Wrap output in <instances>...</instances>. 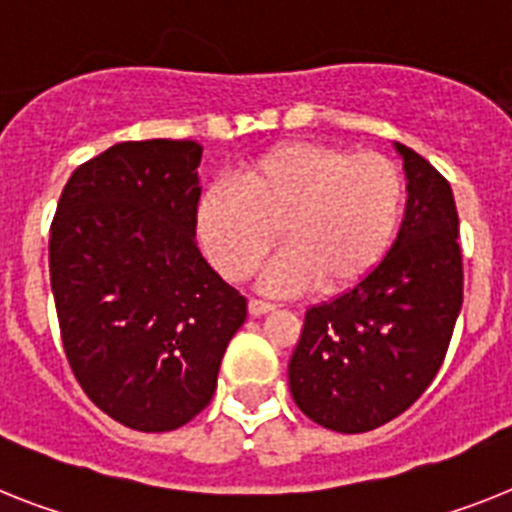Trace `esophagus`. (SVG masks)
<instances>
[{"instance_id": "34e87169", "label": "esophagus", "mask_w": 512, "mask_h": 512, "mask_svg": "<svg viewBox=\"0 0 512 512\" xmlns=\"http://www.w3.org/2000/svg\"><path fill=\"white\" fill-rule=\"evenodd\" d=\"M247 307H249V315L260 317V315H268V312H273V309H276V304L263 302V299H249Z\"/></svg>"}]
</instances>
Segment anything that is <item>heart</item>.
<instances>
[{"label":"heart","mask_w":512,"mask_h":512,"mask_svg":"<svg viewBox=\"0 0 512 512\" xmlns=\"http://www.w3.org/2000/svg\"><path fill=\"white\" fill-rule=\"evenodd\" d=\"M406 182L382 153L294 140L242 166L236 182L208 187L197 234L210 263L231 281L260 268L273 244L263 286L276 294L354 289L388 257L401 229Z\"/></svg>","instance_id":"1"}]
</instances>
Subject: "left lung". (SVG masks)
Returning <instances> with one entry per match:
<instances>
[{
	"instance_id": "8db88e82",
	"label": "left lung",
	"mask_w": 512,
	"mask_h": 512,
	"mask_svg": "<svg viewBox=\"0 0 512 512\" xmlns=\"http://www.w3.org/2000/svg\"><path fill=\"white\" fill-rule=\"evenodd\" d=\"M395 148L409 179L398 239L372 276L307 309L289 362L296 406L343 435L390 422L429 388L463 304L453 190L416 150Z\"/></svg>"
}]
</instances>
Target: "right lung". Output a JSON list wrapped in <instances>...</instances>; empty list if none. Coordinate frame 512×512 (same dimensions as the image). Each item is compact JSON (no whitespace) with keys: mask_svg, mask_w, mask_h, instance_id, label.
I'll use <instances>...</instances> for the list:
<instances>
[{"mask_svg":"<svg viewBox=\"0 0 512 512\" xmlns=\"http://www.w3.org/2000/svg\"><path fill=\"white\" fill-rule=\"evenodd\" d=\"M195 140H132L80 163L51 221L49 273L72 375L137 432L192 422L247 320L195 242Z\"/></svg>","mask_w":512,"mask_h":512,"instance_id":"add662e5","label":"right lung"}]
</instances>
